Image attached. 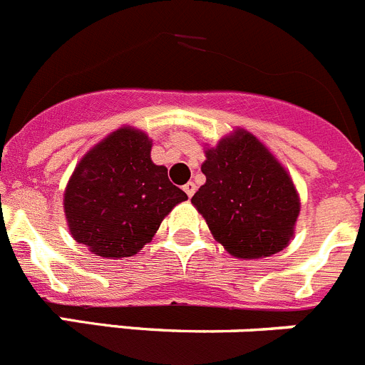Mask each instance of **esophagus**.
<instances>
[{
	"label": "esophagus",
	"mask_w": 365,
	"mask_h": 365,
	"mask_svg": "<svg viewBox=\"0 0 365 365\" xmlns=\"http://www.w3.org/2000/svg\"><path fill=\"white\" fill-rule=\"evenodd\" d=\"M183 190H185V195L189 196V198H192V195H195V190H196V185L192 182H187L185 185H183Z\"/></svg>",
	"instance_id": "1"
}]
</instances>
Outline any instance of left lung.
Listing matches in <instances>:
<instances>
[{"label": "left lung", "instance_id": "1", "mask_svg": "<svg viewBox=\"0 0 365 365\" xmlns=\"http://www.w3.org/2000/svg\"><path fill=\"white\" fill-rule=\"evenodd\" d=\"M205 183L190 203L235 258L277 255L294 236L300 196L285 167L245 129L205 147Z\"/></svg>", "mask_w": 365, "mask_h": 365}]
</instances>
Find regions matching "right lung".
<instances>
[{"mask_svg": "<svg viewBox=\"0 0 365 365\" xmlns=\"http://www.w3.org/2000/svg\"><path fill=\"white\" fill-rule=\"evenodd\" d=\"M153 140L123 125L88 149L68 178L63 211L72 238L101 258L143 249L187 195L150 160Z\"/></svg>", "mask_w": 365, "mask_h": 365, "instance_id": "1", "label": "right lung"}]
</instances>
